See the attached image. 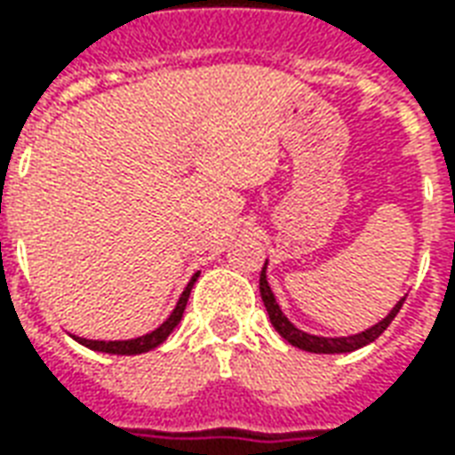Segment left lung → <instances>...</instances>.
<instances>
[{"mask_svg": "<svg viewBox=\"0 0 455 455\" xmlns=\"http://www.w3.org/2000/svg\"><path fill=\"white\" fill-rule=\"evenodd\" d=\"M266 267H267V260L263 270H260V297H263V305L267 309V316H270V324L275 326V331L287 343H292L297 348H302V351H309V353H351V351H358L363 346H368L372 343L378 336L390 326V322L397 316V312L402 309L404 305V297H402L397 305L392 307L387 315L382 316L380 322H375L372 326L368 329H363L358 334H351V336H316V334H307L302 329H297L290 319L285 316V312L280 309L277 305L275 295H273V290L267 285V275H266Z\"/></svg>", "mask_w": 455, "mask_h": 455, "instance_id": "obj_1", "label": "left lung"}]
</instances>
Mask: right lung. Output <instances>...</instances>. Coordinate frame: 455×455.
Returning <instances> with one entry per match:
<instances>
[{"label":"right lung","mask_w":455,"mask_h":455,"mask_svg":"<svg viewBox=\"0 0 455 455\" xmlns=\"http://www.w3.org/2000/svg\"><path fill=\"white\" fill-rule=\"evenodd\" d=\"M197 277L199 273L192 275V280H189L188 287H185V292L180 295L175 309H172L168 319H165L158 329H153L150 334L136 336V339H126V341H97V339H83V336H73V339L77 343L87 346V348H92V351L112 353V355H139V353L153 351V348H158L160 343L172 334V329L180 324V319H182V315H185V307H188V297L189 292H192V285L197 283Z\"/></svg>","instance_id":"right-lung-1"}]
</instances>
